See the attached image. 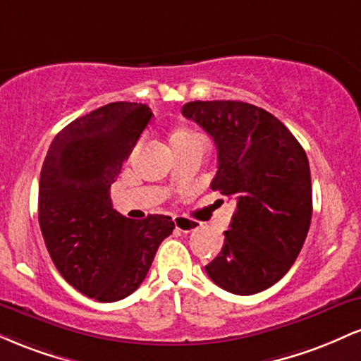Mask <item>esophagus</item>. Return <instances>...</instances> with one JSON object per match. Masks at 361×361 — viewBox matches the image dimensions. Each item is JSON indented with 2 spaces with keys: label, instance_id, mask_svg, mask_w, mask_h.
I'll use <instances>...</instances> for the list:
<instances>
[{
  "label": "esophagus",
  "instance_id": "esophagus-1",
  "mask_svg": "<svg viewBox=\"0 0 361 361\" xmlns=\"http://www.w3.org/2000/svg\"><path fill=\"white\" fill-rule=\"evenodd\" d=\"M173 222H175V227L178 231H181V233H192V231H197L198 227H200V224L197 221L183 217V215H176V217H173Z\"/></svg>",
  "mask_w": 361,
  "mask_h": 361
}]
</instances>
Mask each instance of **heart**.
<instances>
[{
  "label": "heart",
  "instance_id": "heart-1",
  "mask_svg": "<svg viewBox=\"0 0 361 361\" xmlns=\"http://www.w3.org/2000/svg\"><path fill=\"white\" fill-rule=\"evenodd\" d=\"M176 135H197V134H193V132H178ZM175 135V137H176Z\"/></svg>",
  "mask_w": 361,
  "mask_h": 361
}]
</instances>
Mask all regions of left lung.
<instances>
[{
  "instance_id": "1",
  "label": "left lung",
  "mask_w": 361,
  "mask_h": 361,
  "mask_svg": "<svg viewBox=\"0 0 361 361\" xmlns=\"http://www.w3.org/2000/svg\"><path fill=\"white\" fill-rule=\"evenodd\" d=\"M181 114L217 146L210 188L235 200L231 229L207 275L238 295L270 288L290 270L309 233L307 154L275 115L250 103L190 102Z\"/></svg>"
}]
</instances>
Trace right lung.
I'll return each mask as SVG.
<instances>
[{
    "mask_svg": "<svg viewBox=\"0 0 361 361\" xmlns=\"http://www.w3.org/2000/svg\"><path fill=\"white\" fill-rule=\"evenodd\" d=\"M152 118L147 105L115 102L73 120L52 140L40 171L39 224L62 279L98 302L126 299L146 279L168 215L142 221L111 205L110 186Z\"/></svg>",
    "mask_w": 361,
    "mask_h": 361,
    "instance_id": "1",
    "label": "right lung"
}]
</instances>
